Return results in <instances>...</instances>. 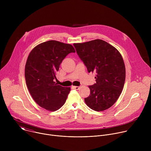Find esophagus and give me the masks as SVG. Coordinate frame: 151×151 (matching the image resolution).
<instances>
[{"label":"esophagus","mask_w":151,"mask_h":151,"mask_svg":"<svg viewBox=\"0 0 151 151\" xmlns=\"http://www.w3.org/2000/svg\"><path fill=\"white\" fill-rule=\"evenodd\" d=\"M73 88L75 90H79L80 88V87H78V86H73Z\"/></svg>","instance_id":"34e87169"}]
</instances>
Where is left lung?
Here are the masks:
<instances>
[{"instance_id":"8db88e82","label":"left lung","mask_w":151,"mask_h":151,"mask_svg":"<svg viewBox=\"0 0 151 151\" xmlns=\"http://www.w3.org/2000/svg\"><path fill=\"white\" fill-rule=\"evenodd\" d=\"M88 72H95L96 83L89 86L90 96L84 100L90 108L103 111L121 95L125 80V67L116 48L101 39L73 44Z\"/></svg>"}]
</instances>
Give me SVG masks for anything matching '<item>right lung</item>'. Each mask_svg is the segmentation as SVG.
Listing matches in <instances>:
<instances>
[{
    "label": "right lung",
    "mask_w": 151,
    "mask_h": 151,
    "mask_svg": "<svg viewBox=\"0 0 151 151\" xmlns=\"http://www.w3.org/2000/svg\"><path fill=\"white\" fill-rule=\"evenodd\" d=\"M73 47L57 40H49L36 46L30 52L25 66V79L28 90L40 107L55 111L65 103L70 87H63L55 82L56 73L62 61Z\"/></svg>",
    "instance_id": "obj_1"
}]
</instances>
